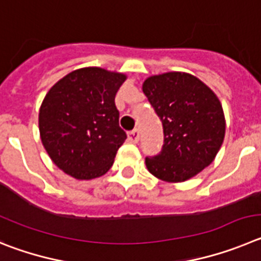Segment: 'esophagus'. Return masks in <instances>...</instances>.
Masks as SVG:
<instances>
[{
    "instance_id": "34e87169",
    "label": "esophagus",
    "mask_w": 261,
    "mask_h": 261,
    "mask_svg": "<svg viewBox=\"0 0 261 261\" xmlns=\"http://www.w3.org/2000/svg\"><path fill=\"white\" fill-rule=\"evenodd\" d=\"M127 136H128V140H130V142L138 143V142H139L140 133H139V130H138V128H134L133 131H130V133L127 134Z\"/></svg>"
}]
</instances>
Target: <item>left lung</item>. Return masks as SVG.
<instances>
[{
  "label": "left lung",
  "mask_w": 261,
  "mask_h": 261,
  "mask_svg": "<svg viewBox=\"0 0 261 261\" xmlns=\"http://www.w3.org/2000/svg\"><path fill=\"white\" fill-rule=\"evenodd\" d=\"M143 92L163 122L164 145L145 157L151 174L165 182H183L210 165L225 136L222 105L210 87L187 72L153 75Z\"/></svg>",
  "instance_id": "1"
}]
</instances>
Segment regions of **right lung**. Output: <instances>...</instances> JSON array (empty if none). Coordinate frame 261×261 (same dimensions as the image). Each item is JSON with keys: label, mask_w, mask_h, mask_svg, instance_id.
<instances>
[{"label": "right lung", "mask_w": 261, "mask_h": 261, "mask_svg": "<svg viewBox=\"0 0 261 261\" xmlns=\"http://www.w3.org/2000/svg\"><path fill=\"white\" fill-rule=\"evenodd\" d=\"M126 75L84 67L51 87L40 107L39 130L51 161L76 179L105 174L127 135L114 98Z\"/></svg>", "instance_id": "1"}]
</instances>
